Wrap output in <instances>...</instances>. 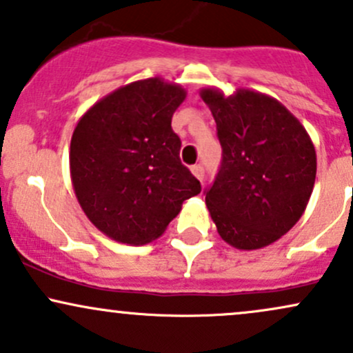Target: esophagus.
Masks as SVG:
<instances>
[{"label": "esophagus", "instance_id": "obj_1", "mask_svg": "<svg viewBox=\"0 0 353 353\" xmlns=\"http://www.w3.org/2000/svg\"><path fill=\"white\" fill-rule=\"evenodd\" d=\"M190 172H192L194 176H196L201 182H202V179H204V168H202L201 164L192 165V168H190Z\"/></svg>", "mask_w": 353, "mask_h": 353}]
</instances>
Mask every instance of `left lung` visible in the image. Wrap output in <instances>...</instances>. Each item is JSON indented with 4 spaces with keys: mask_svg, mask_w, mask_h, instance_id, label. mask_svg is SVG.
I'll use <instances>...</instances> for the list:
<instances>
[{
    "mask_svg": "<svg viewBox=\"0 0 353 353\" xmlns=\"http://www.w3.org/2000/svg\"><path fill=\"white\" fill-rule=\"evenodd\" d=\"M217 125L222 164L205 204L219 236L241 250L274 244L309 204L317 154L305 128L272 96L202 88Z\"/></svg>",
    "mask_w": 353,
    "mask_h": 353,
    "instance_id": "obj_1",
    "label": "left lung"
}]
</instances>
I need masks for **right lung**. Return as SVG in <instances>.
Listing matches in <instances>:
<instances>
[{
	"label": "right lung",
	"instance_id": "1",
	"mask_svg": "<svg viewBox=\"0 0 353 353\" xmlns=\"http://www.w3.org/2000/svg\"><path fill=\"white\" fill-rule=\"evenodd\" d=\"M185 94L163 78L134 81L92 104L76 124L72 189L89 221L112 241L148 244L201 192L171 128Z\"/></svg>",
	"mask_w": 353,
	"mask_h": 353
}]
</instances>
